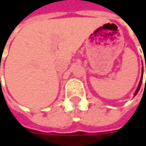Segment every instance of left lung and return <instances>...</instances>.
<instances>
[{"label": "left lung", "mask_w": 146, "mask_h": 146, "mask_svg": "<svg viewBox=\"0 0 146 146\" xmlns=\"http://www.w3.org/2000/svg\"><path fill=\"white\" fill-rule=\"evenodd\" d=\"M145 68H146V62H145ZM142 80H143V75H142V77H141V78H140V81H139V86H138V88H137V90H136V91H135V93H134V96H136V95H137V93L139 92V89H140V86H141V84H142ZM145 84H146V78H145Z\"/></svg>", "instance_id": "obj_1"}]
</instances>
